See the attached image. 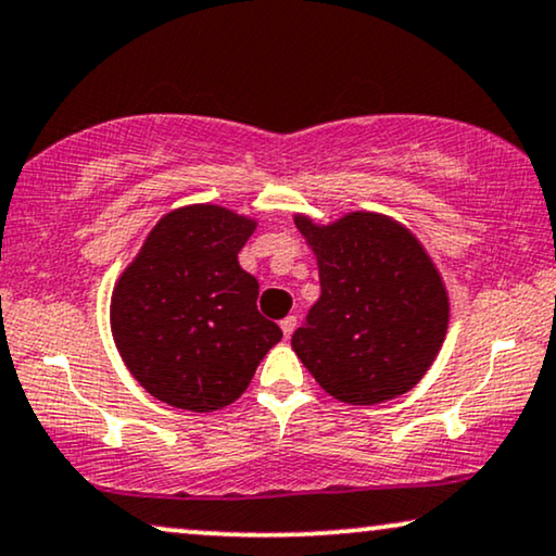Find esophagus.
Masks as SVG:
<instances>
[{
  "mask_svg": "<svg viewBox=\"0 0 556 556\" xmlns=\"http://www.w3.org/2000/svg\"><path fill=\"white\" fill-rule=\"evenodd\" d=\"M295 324H299V318H295V316H286L283 321H280V329H283L286 339H291V333L295 331Z\"/></svg>",
  "mask_w": 556,
  "mask_h": 556,
  "instance_id": "34e87169",
  "label": "esophagus"
}]
</instances>
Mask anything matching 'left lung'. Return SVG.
Here are the masks:
<instances>
[{
	"mask_svg": "<svg viewBox=\"0 0 556 556\" xmlns=\"http://www.w3.org/2000/svg\"><path fill=\"white\" fill-rule=\"evenodd\" d=\"M318 263L321 299L291 346L318 384L346 405H379L420 382L443 346L451 303L407 227L375 212L331 225L295 215Z\"/></svg>",
	"mask_w": 556,
	"mask_h": 556,
	"instance_id": "left-lung-1",
	"label": "left lung"
}]
</instances>
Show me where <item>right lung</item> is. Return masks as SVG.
I'll return each instance as SVG.
<instances>
[{
	"label": "right lung",
	"mask_w": 556,
	"mask_h": 556,
	"mask_svg": "<svg viewBox=\"0 0 556 556\" xmlns=\"http://www.w3.org/2000/svg\"><path fill=\"white\" fill-rule=\"evenodd\" d=\"M255 219L219 204L164 215L111 295V331L151 397L192 413L230 405L283 339L261 316L257 280L238 253Z\"/></svg>",
	"instance_id": "add662e5"
}]
</instances>
